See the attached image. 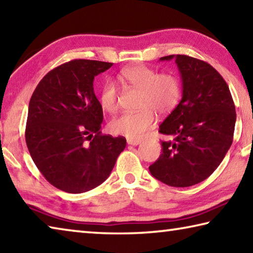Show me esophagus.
I'll use <instances>...</instances> for the list:
<instances>
[{
	"instance_id": "34e87169",
	"label": "esophagus",
	"mask_w": 253,
	"mask_h": 253,
	"mask_svg": "<svg viewBox=\"0 0 253 253\" xmlns=\"http://www.w3.org/2000/svg\"><path fill=\"white\" fill-rule=\"evenodd\" d=\"M140 143H142V140L139 139H127V144L132 145V146H137V145H139Z\"/></svg>"
}]
</instances>
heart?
Returning a JSON list of instances; mask_svg holds the SVG:
<instances>
[{
	"mask_svg": "<svg viewBox=\"0 0 253 253\" xmlns=\"http://www.w3.org/2000/svg\"><path fill=\"white\" fill-rule=\"evenodd\" d=\"M123 79L131 87L142 90L139 110L125 113L109 123V130L115 135L138 139L151 129L156 122V113L165 116L176 108L182 96V84L172 72H162L145 65L129 67L122 72ZM119 90L113 80H107L100 89L99 101L102 109L115 113L119 104Z\"/></svg>",
	"mask_w": 253,
	"mask_h": 253,
	"instance_id": "1",
	"label": "heart"
}]
</instances>
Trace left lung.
<instances>
[{
	"instance_id": "8db88e82",
	"label": "left lung",
	"mask_w": 253,
	"mask_h": 253,
	"mask_svg": "<svg viewBox=\"0 0 253 253\" xmlns=\"http://www.w3.org/2000/svg\"><path fill=\"white\" fill-rule=\"evenodd\" d=\"M181 72L183 97L160 126L162 154L149 166L158 181L187 187L207 179L233 142L235 106L229 85L214 68L188 55H166Z\"/></svg>"
}]
</instances>
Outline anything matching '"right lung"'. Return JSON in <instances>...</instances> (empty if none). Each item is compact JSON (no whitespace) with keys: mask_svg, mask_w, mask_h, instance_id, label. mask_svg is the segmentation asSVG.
Returning <instances> with one entry per match:
<instances>
[{"mask_svg":"<svg viewBox=\"0 0 253 253\" xmlns=\"http://www.w3.org/2000/svg\"><path fill=\"white\" fill-rule=\"evenodd\" d=\"M111 62L75 59L49 71L29 104L25 142L51 185L84 193L108 178L126 138L102 135V107L93 79Z\"/></svg>","mask_w":253,"mask_h":253,"instance_id":"right-lung-1","label":"right lung"}]
</instances>
